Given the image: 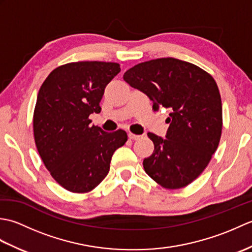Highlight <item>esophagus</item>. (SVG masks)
<instances>
[{"instance_id": "obj_1", "label": "esophagus", "mask_w": 252, "mask_h": 252, "mask_svg": "<svg viewBox=\"0 0 252 252\" xmlns=\"http://www.w3.org/2000/svg\"><path fill=\"white\" fill-rule=\"evenodd\" d=\"M141 135H136V134H133V133H129V138L130 140H138V138H141Z\"/></svg>"}]
</instances>
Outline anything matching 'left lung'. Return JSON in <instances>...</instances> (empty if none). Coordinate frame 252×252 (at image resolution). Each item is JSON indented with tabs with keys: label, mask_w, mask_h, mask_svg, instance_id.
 I'll return each mask as SVG.
<instances>
[{
	"label": "left lung",
	"mask_w": 252,
	"mask_h": 252,
	"mask_svg": "<svg viewBox=\"0 0 252 252\" xmlns=\"http://www.w3.org/2000/svg\"><path fill=\"white\" fill-rule=\"evenodd\" d=\"M123 80L153 100V109H170L167 138L147 133L155 149L143 161L151 178L178 189L199 176L216 153L222 133V101L211 74L176 58L137 63Z\"/></svg>",
	"instance_id": "obj_1"
}]
</instances>
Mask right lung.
I'll list each match as a JSON object with an SVG mask.
<instances>
[{
    "label": "right lung",
    "mask_w": 252,
    "mask_h": 252,
    "mask_svg": "<svg viewBox=\"0 0 252 252\" xmlns=\"http://www.w3.org/2000/svg\"><path fill=\"white\" fill-rule=\"evenodd\" d=\"M106 62L69 63L54 69L41 85L33 114L34 142L46 169L72 192L94 189L109 172L116 149L126 132H105L90 126L100 112L106 85L120 72Z\"/></svg>",
    "instance_id": "obj_1"
}]
</instances>
